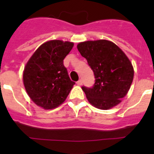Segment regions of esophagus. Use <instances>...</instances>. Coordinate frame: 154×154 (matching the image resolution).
Masks as SVG:
<instances>
[{
  "mask_svg": "<svg viewBox=\"0 0 154 154\" xmlns=\"http://www.w3.org/2000/svg\"><path fill=\"white\" fill-rule=\"evenodd\" d=\"M76 83H77V85H82V80L79 79L78 82H76Z\"/></svg>",
  "mask_w": 154,
  "mask_h": 154,
  "instance_id": "34e87169",
  "label": "esophagus"
}]
</instances>
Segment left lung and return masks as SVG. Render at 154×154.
<instances>
[{
    "label": "left lung",
    "instance_id": "obj_1",
    "mask_svg": "<svg viewBox=\"0 0 154 154\" xmlns=\"http://www.w3.org/2000/svg\"><path fill=\"white\" fill-rule=\"evenodd\" d=\"M93 71L92 88L82 86L88 101L99 109H109L121 102L133 82L134 71L126 54L113 42L86 41L77 45Z\"/></svg>",
    "mask_w": 154,
    "mask_h": 154
}]
</instances>
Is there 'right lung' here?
<instances>
[{
    "label": "right lung",
    "instance_id": "add662e5",
    "mask_svg": "<svg viewBox=\"0 0 154 154\" xmlns=\"http://www.w3.org/2000/svg\"><path fill=\"white\" fill-rule=\"evenodd\" d=\"M74 43L51 40L35 51L24 67L23 82L31 99L45 109L62 104L75 82L71 81L63 60Z\"/></svg>",
    "mask_w": 154,
    "mask_h": 154
}]
</instances>
